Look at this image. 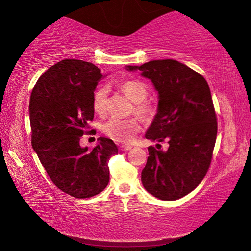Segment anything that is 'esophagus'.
I'll return each mask as SVG.
<instances>
[{
	"label": "esophagus",
	"mask_w": 251,
	"mask_h": 251,
	"mask_svg": "<svg viewBox=\"0 0 251 251\" xmlns=\"http://www.w3.org/2000/svg\"><path fill=\"white\" fill-rule=\"evenodd\" d=\"M119 148H120V151H130L132 147L129 146V145H121Z\"/></svg>",
	"instance_id": "1"
}]
</instances>
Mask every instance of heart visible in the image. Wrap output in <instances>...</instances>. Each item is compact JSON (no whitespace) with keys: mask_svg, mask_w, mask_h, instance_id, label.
Returning a JSON list of instances; mask_svg holds the SVG:
<instances>
[{"mask_svg":"<svg viewBox=\"0 0 251 251\" xmlns=\"http://www.w3.org/2000/svg\"><path fill=\"white\" fill-rule=\"evenodd\" d=\"M120 89L134 103V112L139 115H148L151 107L145 100L147 99L148 89L145 83L138 80H126L120 83ZM108 88L101 86L95 90L93 95V108L97 114H104L107 108ZM140 126L136 119L113 118L103 126V132L108 138L119 143H131L136 133L139 131Z\"/></svg>","mask_w":251,"mask_h":251,"instance_id":"b5f03b06","label":"heart"}]
</instances>
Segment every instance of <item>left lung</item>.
I'll return each instance as SVG.
<instances>
[{
  "mask_svg": "<svg viewBox=\"0 0 251 251\" xmlns=\"http://www.w3.org/2000/svg\"><path fill=\"white\" fill-rule=\"evenodd\" d=\"M126 69L139 70L158 94L157 113L145 137L169 143L168 151L148 147L141 182L154 197L176 201L201 182L212 161L217 122L208 83L198 72L172 59Z\"/></svg>",
  "mask_w": 251,
  "mask_h": 251,
  "instance_id": "left-lung-1",
  "label": "left lung"
}]
</instances>
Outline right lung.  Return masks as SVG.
I'll return each instance as SVG.
<instances>
[{
  "label": "right lung",
  "instance_id": "right-lung-1",
  "mask_svg": "<svg viewBox=\"0 0 251 251\" xmlns=\"http://www.w3.org/2000/svg\"><path fill=\"white\" fill-rule=\"evenodd\" d=\"M101 78L95 64L65 59L39 77L29 101L32 148L52 182L80 199L106 188L108 159L118 154L117 145L104 137L93 151L80 146L94 119L93 95Z\"/></svg>",
  "mask_w": 251,
  "mask_h": 251
}]
</instances>
